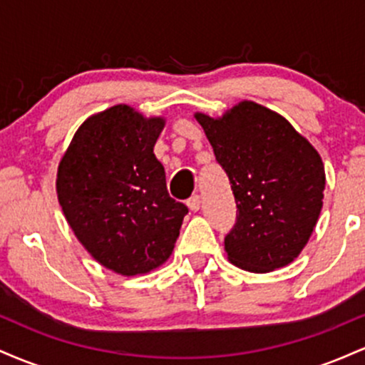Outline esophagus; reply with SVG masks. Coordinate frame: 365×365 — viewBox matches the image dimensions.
Returning a JSON list of instances; mask_svg holds the SVG:
<instances>
[{"label": "esophagus", "mask_w": 365, "mask_h": 365, "mask_svg": "<svg viewBox=\"0 0 365 365\" xmlns=\"http://www.w3.org/2000/svg\"><path fill=\"white\" fill-rule=\"evenodd\" d=\"M187 206L190 207V211H199V207H200V197H199V195H192L190 199L187 200Z\"/></svg>", "instance_id": "34e87169"}]
</instances>
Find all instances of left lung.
Masks as SVG:
<instances>
[{"label":"left lung","mask_w":365,"mask_h":365,"mask_svg":"<svg viewBox=\"0 0 365 365\" xmlns=\"http://www.w3.org/2000/svg\"><path fill=\"white\" fill-rule=\"evenodd\" d=\"M195 118L235 195L237 220L225 237L228 259L252 273L290 264L322 207L326 177L317 150L283 116L250 101L220 120L200 113Z\"/></svg>","instance_id":"1"}]
</instances>
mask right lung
<instances>
[{
    "mask_svg": "<svg viewBox=\"0 0 365 365\" xmlns=\"http://www.w3.org/2000/svg\"><path fill=\"white\" fill-rule=\"evenodd\" d=\"M165 121L118 104L91 116L58 168V199L92 257L133 276L170 257L188 207L171 199L154 156Z\"/></svg>",
    "mask_w": 365,
    "mask_h": 365,
    "instance_id": "right-lung-1",
    "label": "right lung"
}]
</instances>
